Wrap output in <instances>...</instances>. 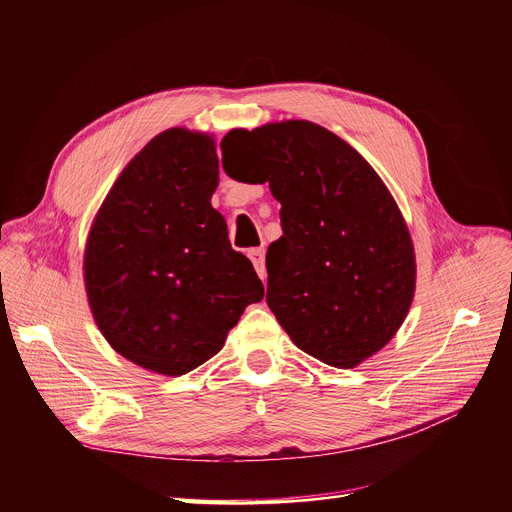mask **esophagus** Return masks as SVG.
Here are the masks:
<instances>
[{"mask_svg": "<svg viewBox=\"0 0 512 512\" xmlns=\"http://www.w3.org/2000/svg\"><path fill=\"white\" fill-rule=\"evenodd\" d=\"M247 256H250V260L254 262V269H256L260 280H265V277H267V271H265V250H262V247H252V250L247 252Z\"/></svg>", "mask_w": 512, "mask_h": 512, "instance_id": "1", "label": "esophagus"}]
</instances>
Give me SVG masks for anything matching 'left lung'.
I'll return each instance as SVG.
<instances>
[{
  "instance_id": "obj_1",
  "label": "left lung",
  "mask_w": 512,
  "mask_h": 512,
  "mask_svg": "<svg viewBox=\"0 0 512 512\" xmlns=\"http://www.w3.org/2000/svg\"><path fill=\"white\" fill-rule=\"evenodd\" d=\"M241 163L224 165L227 151ZM226 175L269 181L284 235L267 252V303L303 352L348 369L397 333L414 297V247L359 151L312 121L222 138Z\"/></svg>"
}]
</instances>
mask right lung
Instances as JSON below:
<instances>
[{"mask_svg": "<svg viewBox=\"0 0 512 512\" xmlns=\"http://www.w3.org/2000/svg\"><path fill=\"white\" fill-rule=\"evenodd\" d=\"M218 181L213 138L166 130L123 168L89 232L85 286L98 327L156 374L209 361L243 309L265 297L211 207Z\"/></svg>", "mask_w": 512, "mask_h": 512, "instance_id": "obj_1", "label": "right lung"}]
</instances>
